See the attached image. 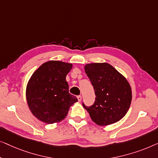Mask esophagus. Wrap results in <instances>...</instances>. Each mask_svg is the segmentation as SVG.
Listing matches in <instances>:
<instances>
[{"mask_svg": "<svg viewBox=\"0 0 158 158\" xmlns=\"http://www.w3.org/2000/svg\"><path fill=\"white\" fill-rule=\"evenodd\" d=\"M77 99H78V101L79 102H81L82 97H81V96H80V95H79V96H77Z\"/></svg>", "mask_w": 158, "mask_h": 158, "instance_id": "obj_1", "label": "esophagus"}]
</instances>
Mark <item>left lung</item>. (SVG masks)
<instances>
[{"label":"left lung","mask_w":158,"mask_h":158,"mask_svg":"<svg viewBox=\"0 0 158 158\" xmlns=\"http://www.w3.org/2000/svg\"><path fill=\"white\" fill-rule=\"evenodd\" d=\"M84 70L96 95L93 105L83 106L97 124L106 126L123 118L132 101L131 86L123 74L107 63L86 64Z\"/></svg>","instance_id":"obj_1"}]
</instances>
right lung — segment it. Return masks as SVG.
<instances>
[{"instance_id":"obj_1","label":"right lung","mask_w":158,"mask_h":158,"mask_svg":"<svg viewBox=\"0 0 158 158\" xmlns=\"http://www.w3.org/2000/svg\"><path fill=\"white\" fill-rule=\"evenodd\" d=\"M72 64L48 61L35 70L26 86V100L30 111L40 121L59 123L68 114L70 106L78 101L69 93L66 77Z\"/></svg>"}]
</instances>
